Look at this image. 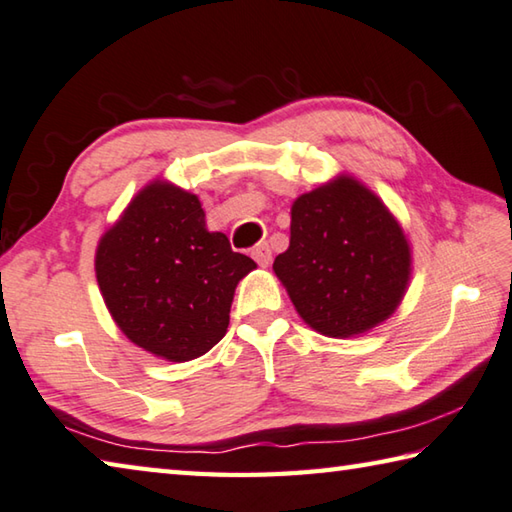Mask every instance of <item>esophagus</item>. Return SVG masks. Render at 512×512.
<instances>
[{"instance_id": "1", "label": "esophagus", "mask_w": 512, "mask_h": 512, "mask_svg": "<svg viewBox=\"0 0 512 512\" xmlns=\"http://www.w3.org/2000/svg\"><path fill=\"white\" fill-rule=\"evenodd\" d=\"M253 257H255V262H257L259 266H268V264L273 262L271 246H268V244H259V246H255V248H253Z\"/></svg>"}]
</instances>
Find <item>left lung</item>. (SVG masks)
Listing matches in <instances>:
<instances>
[{
    "label": "left lung",
    "instance_id": "1",
    "mask_svg": "<svg viewBox=\"0 0 512 512\" xmlns=\"http://www.w3.org/2000/svg\"><path fill=\"white\" fill-rule=\"evenodd\" d=\"M410 264V246L383 201L340 176L293 203L291 244L273 271L309 327L349 338L396 311Z\"/></svg>",
    "mask_w": 512,
    "mask_h": 512
}]
</instances>
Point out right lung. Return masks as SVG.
<instances>
[{
    "instance_id": "obj_1",
    "label": "right lung",
    "mask_w": 512,
    "mask_h": 512,
    "mask_svg": "<svg viewBox=\"0 0 512 512\" xmlns=\"http://www.w3.org/2000/svg\"><path fill=\"white\" fill-rule=\"evenodd\" d=\"M257 264L210 232L199 199L154 181L102 235L96 277L120 331L172 362L199 358L226 336L235 288Z\"/></svg>"
}]
</instances>
